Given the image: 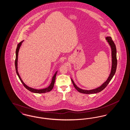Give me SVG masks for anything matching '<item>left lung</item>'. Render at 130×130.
<instances>
[{
  "label": "left lung",
  "instance_id": "8db88e82",
  "mask_svg": "<svg viewBox=\"0 0 130 130\" xmlns=\"http://www.w3.org/2000/svg\"><path fill=\"white\" fill-rule=\"evenodd\" d=\"M106 39L108 42L109 44L110 45L111 50V73L109 75L108 79L107 80L104 82L100 86L96 88L95 89L90 90H83L79 88V87L77 86L74 82L73 80L71 78V80L72 81V83L74 85V88L77 90V91H78L79 93H83L85 94H91V93H98L102 91L103 89H104L106 86L108 85L110 81L111 80L112 78L113 77V75L115 74L117 67V49L116 45L114 43V42L112 41L111 37H106Z\"/></svg>",
  "mask_w": 130,
  "mask_h": 130
}]
</instances>
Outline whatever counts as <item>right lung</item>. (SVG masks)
<instances>
[{
  "instance_id": "right-lung-1",
  "label": "right lung",
  "mask_w": 130,
  "mask_h": 130,
  "mask_svg": "<svg viewBox=\"0 0 130 130\" xmlns=\"http://www.w3.org/2000/svg\"><path fill=\"white\" fill-rule=\"evenodd\" d=\"M24 40H23L22 41L20 42L18 44V46H17V49H16V52H15V55H16V57H15V70H16V72H17V74H18V76H19V78L20 79V80L21 81V82H22V83L23 84V85H24V86L25 87V88L28 90L29 91H30L31 92H32V93H47V92H49L50 91H51L53 87L54 86V84H55V79H56V75L57 74V71H56L55 74L54 75V76H53V78H52V81H51V84L47 88H45V89H39V90H37V89H34V88H32L31 87H29L27 86L25 83L23 82V81H22V80L21 79L20 75L19 74V72H18V55H19V50L20 49V47L22 44V43L23 42Z\"/></svg>"
}]
</instances>
